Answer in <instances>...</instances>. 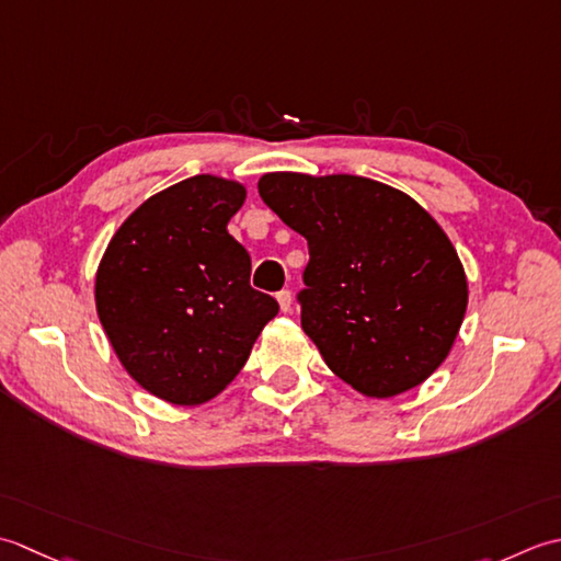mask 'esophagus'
Listing matches in <instances>:
<instances>
[{
	"label": "esophagus",
	"mask_w": 561,
	"mask_h": 561,
	"mask_svg": "<svg viewBox=\"0 0 561 561\" xmlns=\"http://www.w3.org/2000/svg\"><path fill=\"white\" fill-rule=\"evenodd\" d=\"M276 297H278L280 312H290V307H293V295H290V290H280Z\"/></svg>",
	"instance_id": "esophagus-1"
}]
</instances>
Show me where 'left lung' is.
Masks as SVG:
<instances>
[{"instance_id": "left-lung-1", "label": "left lung", "mask_w": 561, "mask_h": 561, "mask_svg": "<svg viewBox=\"0 0 561 561\" xmlns=\"http://www.w3.org/2000/svg\"><path fill=\"white\" fill-rule=\"evenodd\" d=\"M259 196L310 247L302 329L329 370L373 399L428 380L470 295L443 227L407 193L353 174L271 171Z\"/></svg>"}]
</instances>
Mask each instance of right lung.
Returning <instances> with one entry per match:
<instances>
[{"instance_id":"right-lung-1","label":"right lung","mask_w":561,"mask_h":561,"mask_svg":"<svg viewBox=\"0 0 561 561\" xmlns=\"http://www.w3.org/2000/svg\"><path fill=\"white\" fill-rule=\"evenodd\" d=\"M247 201L234 179L198 174L135 208L99 261L94 300L133 380L176 407L210 402L278 314L249 285L251 259L227 232Z\"/></svg>"}]
</instances>
